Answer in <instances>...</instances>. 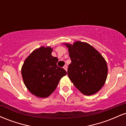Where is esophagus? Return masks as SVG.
<instances>
[{
	"mask_svg": "<svg viewBox=\"0 0 126 126\" xmlns=\"http://www.w3.org/2000/svg\"><path fill=\"white\" fill-rule=\"evenodd\" d=\"M63 68H64V69H65V70H66V71H67V65L65 64L64 66V67H63Z\"/></svg>",
	"mask_w": 126,
	"mask_h": 126,
	"instance_id": "1",
	"label": "esophagus"
}]
</instances>
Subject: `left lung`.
<instances>
[{"instance_id": "obj_1", "label": "left lung", "mask_w": 126, "mask_h": 126, "mask_svg": "<svg viewBox=\"0 0 126 126\" xmlns=\"http://www.w3.org/2000/svg\"><path fill=\"white\" fill-rule=\"evenodd\" d=\"M65 45L71 59L68 77L84 95L98 92L104 85L108 73L107 65L102 55L86 43L76 41L73 45Z\"/></svg>"}]
</instances>
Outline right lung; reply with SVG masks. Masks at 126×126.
<instances>
[{
    "label": "right lung",
    "mask_w": 126,
    "mask_h": 126,
    "mask_svg": "<svg viewBox=\"0 0 126 126\" xmlns=\"http://www.w3.org/2000/svg\"><path fill=\"white\" fill-rule=\"evenodd\" d=\"M53 49L41 47L26 59L22 67V76L26 87L40 98L48 97L61 78L67 74L57 65L58 59L51 56Z\"/></svg>",
    "instance_id": "right-lung-1"
}]
</instances>
